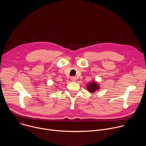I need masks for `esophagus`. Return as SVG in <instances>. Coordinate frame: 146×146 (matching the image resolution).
Listing matches in <instances>:
<instances>
[{
  "mask_svg": "<svg viewBox=\"0 0 146 146\" xmlns=\"http://www.w3.org/2000/svg\"><path fill=\"white\" fill-rule=\"evenodd\" d=\"M76 80V78L75 77H71V80H72V81H75Z\"/></svg>",
  "mask_w": 146,
  "mask_h": 146,
  "instance_id": "1",
  "label": "esophagus"
}]
</instances>
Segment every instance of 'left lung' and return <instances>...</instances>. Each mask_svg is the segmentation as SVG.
Listing matches in <instances>:
<instances>
[{
  "instance_id": "1",
  "label": "left lung",
  "mask_w": 146,
  "mask_h": 146,
  "mask_svg": "<svg viewBox=\"0 0 146 146\" xmlns=\"http://www.w3.org/2000/svg\"><path fill=\"white\" fill-rule=\"evenodd\" d=\"M87 88L88 90L89 91V92H91V93H94L95 92V91L98 89L99 86H98V84L96 83H95V82H91L90 84H88V86H87Z\"/></svg>"
}]
</instances>
